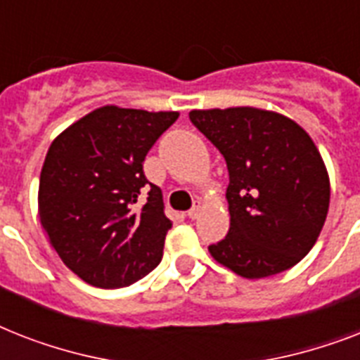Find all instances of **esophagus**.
I'll use <instances>...</instances> for the list:
<instances>
[{"label":"esophagus","mask_w":360,"mask_h":360,"mask_svg":"<svg viewBox=\"0 0 360 360\" xmlns=\"http://www.w3.org/2000/svg\"><path fill=\"white\" fill-rule=\"evenodd\" d=\"M200 211H202V202H200V200H198V202H194V205H192V209L191 211H188V219H198V217H200Z\"/></svg>","instance_id":"1"}]
</instances>
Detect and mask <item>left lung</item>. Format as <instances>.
I'll use <instances>...</instances> for the list:
<instances>
[{
	"instance_id": "obj_1",
	"label": "left lung",
	"mask_w": 360,
	"mask_h": 360,
	"mask_svg": "<svg viewBox=\"0 0 360 360\" xmlns=\"http://www.w3.org/2000/svg\"><path fill=\"white\" fill-rule=\"evenodd\" d=\"M191 121L224 155L230 231L209 246L243 278L293 267L312 250L327 219L329 172L301 124L273 110H192Z\"/></svg>"
}]
</instances>
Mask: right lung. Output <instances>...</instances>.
I'll return each mask as SVG.
<instances>
[{
  "label": "right lung",
  "mask_w": 360,
  "mask_h": 360,
  "mask_svg": "<svg viewBox=\"0 0 360 360\" xmlns=\"http://www.w3.org/2000/svg\"><path fill=\"white\" fill-rule=\"evenodd\" d=\"M177 117L179 112L106 104L48 147L39 181L41 224L61 262L87 284L124 288L162 259L172 222L162 191L146 179L141 164Z\"/></svg>",
  "instance_id": "add662e5"
}]
</instances>
